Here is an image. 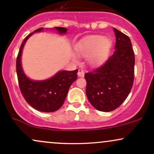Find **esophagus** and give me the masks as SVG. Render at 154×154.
<instances>
[{
	"label": "esophagus",
	"instance_id": "34e87169",
	"mask_svg": "<svg viewBox=\"0 0 154 154\" xmlns=\"http://www.w3.org/2000/svg\"><path fill=\"white\" fill-rule=\"evenodd\" d=\"M77 75L79 76V77H83L85 75V72L82 69H79L78 72H77Z\"/></svg>",
	"mask_w": 154,
	"mask_h": 154
}]
</instances>
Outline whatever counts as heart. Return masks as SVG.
I'll list each match as a JSON object with an SVG mask.
<instances>
[{
	"label": "heart",
	"mask_w": 154,
	"mask_h": 154,
	"mask_svg": "<svg viewBox=\"0 0 154 154\" xmlns=\"http://www.w3.org/2000/svg\"><path fill=\"white\" fill-rule=\"evenodd\" d=\"M111 48L109 38L100 35H92L83 39L76 45L75 54L79 57H88V64L91 67L102 65L106 60ZM74 61L77 58L73 56Z\"/></svg>",
	"instance_id": "1"
}]
</instances>
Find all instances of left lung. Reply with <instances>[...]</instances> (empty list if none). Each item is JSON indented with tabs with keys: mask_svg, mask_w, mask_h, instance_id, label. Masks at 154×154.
<instances>
[{
	"mask_svg": "<svg viewBox=\"0 0 154 154\" xmlns=\"http://www.w3.org/2000/svg\"><path fill=\"white\" fill-rule=\"evenodd\" d=\"M115 51L103 66L86 73V95L91 105L104 112L114 111L125 101L134 81L135 56L128 36L114 28Z\"/></svg>",
	"mask_w": 154,
	"mask_h": 154,
	"instance_id": "8db88e82",
	"label": "left lung"
}]
</instances>
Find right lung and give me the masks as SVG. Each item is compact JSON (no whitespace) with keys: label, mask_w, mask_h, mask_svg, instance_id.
I'll return each mask as SVG.
<instances>
[{"label":"right lung","mask_w":154,"mask_h":154,"mask_svg":"<svg viewBox=\"0 0 154 154\" xmlns=\"http://www.w3.org/2000/svg\"><path fill=\"white\" fill-rule=\"evenodd\" d=\"M59 34H66L67 29L56 26ZM43 31L39 28L26 37L19 49L17 59V73L21 93L32 107L42 112H54L61 108L66 98L71 85L77 78L78 70L58 72L51 78L45 80H32L24 74L22 66V53L26 40L35 32Z\"/></svg>","instance_id":"1"}]
</instances>
